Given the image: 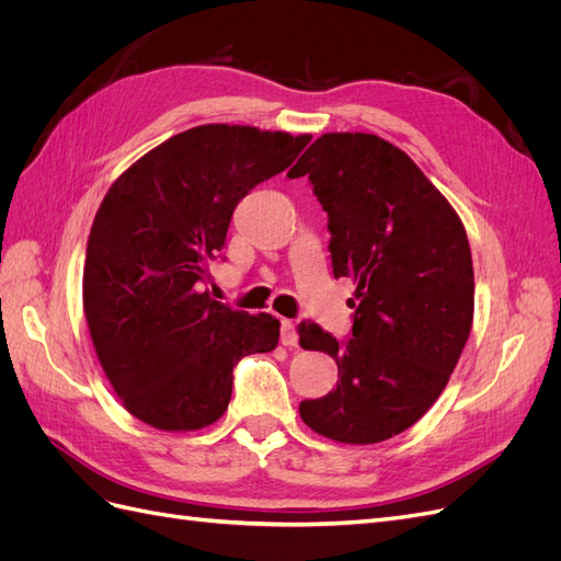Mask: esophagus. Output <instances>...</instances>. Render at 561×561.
Returning a JSON list of instances; mask_svg holds the SVG:
<instances>
[{"instance_id":"1","label":"esophagus","mask_w":561,"mask_h":561,"mask_svg":"<svg viewBox=\"0 0 561 561\" xmlns=\"http://www.w3.org/2000/svg\"><path fill=\"white\" fill-rule=\"evenodd\" d=\"M299 336H297V330H295V322L293 320H283L280 322V344L283 346H297Z\"/></svg>"}]
</instances>
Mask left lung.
Segmentation results:
<instances>
[{
    "label": "left lung",
    "instance_id": "obj_1",
    "mask_svg": "<svg viewBox=\"0 0 561 561\" xmlns=\"http://www.w3.org/2000/svg\"><path fill=\"white\" fill-rule=\"evenodd\" d=\"M287 175H309L328 213L334 278L355 283L346 342L299 325V346L339 367L336 388L304 400L299 414L334 443H383L431 410L468 342L474 276L463 222L379 135H320Z\"/></svg>",
    "mask_w": 561,
    "mask_h": 561
}]
</instances>
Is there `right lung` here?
<instances>
[{
	"instance_id": "1",
	"label": "right lung",
	"mask_w": 561,
	"mask_h": 561,
	"mask_svg": "<svg viewBox=\"0 0 561 561\" xmlns=\"http://www.w3.org/2000/svg\"><path fill=\"white\" fill-rule=\"evenodd\" d=\"M311 135L206 124L173 135L116 178L95 213L83 313L126 410L159 431L227 412L233 367L278 344L280 322L201 293L239 201L283 173Z\"/></svg>"
}]
</instances>
